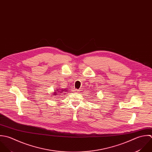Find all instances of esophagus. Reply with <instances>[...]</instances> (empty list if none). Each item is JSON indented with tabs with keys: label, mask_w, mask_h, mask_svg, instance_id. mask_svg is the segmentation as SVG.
Listing matches in <instances>:
<instances>
[{
	"label": "esophagus",
	"mask_w": 152,
	"mask_h": 152,
	"mask_svg": "<svg viewBox=\"0 0 152 152\" xmlns=\"http://www.w3.org/2000/svg\"><path fill=\"white\" fill-rule=\"evenodd\" d=\"M74 91L75 93H78V90H77V89H74Z\"/></svg>",
	"instance_id": "1"
}]
</instances>
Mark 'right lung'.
I'll return each mask as SVG.
<instances>
[{"instance_id":"obj_1","label":"right lung","mask_w":152,"mask_h":152,"mask_svg":"<svg viewBox=\"0 0 152 152\" xmlns=\"http://www.w3.org/2000/svg\"><path fill=\"white\" fill-rule=\"evenodd\" d=\"M56 91V90H55ZM65 92H66V90L65 89H56V91L54 92V93L52 94V96H56V97H60V98H62L65 94ZM54 96H53V95ZM57 96H56V95Z\"/></svg>"}]
</instances>
